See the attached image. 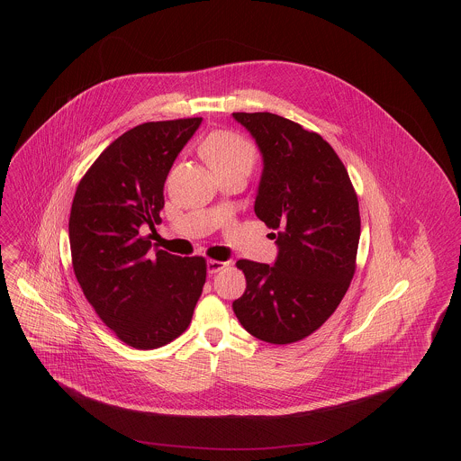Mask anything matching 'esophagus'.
<instances>
[{
    "label": "esophagus",
    "mask_w": 461,
    "mask_h": 461,
    "mask_svg": "<svg viewBox=\"0 0 461 461\" xmlns=\"http://www.w3.org/2000/svg\"><path fill=\"white\" fill-rule=\"evenodd\" d=\"M207 273L209 275H214V273H218L220 269H223L225 266H227V263H221V261H207Z\"/></svg>",
    "instance_id": "1"
}]
</instances>
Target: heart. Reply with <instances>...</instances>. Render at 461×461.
I'll return each mask as SVG.
<instances>
[{
    "label": "heart",
    "instance_id": "heart-1",
    "mask_svg": "<svg viewBox=\"0 0 461 461\" xmlns=\"http://www.w3.org/2000/svg\"><path fill=\"white\" fill-rule=\"evenodd\" d=\"M200 154L216 174L229 170H245L250 174L258 159L256 149L249 140L229 131L209 134L200 145Z\"/></svg>",
    "mask_w": 461,
    "mask_h": 461
}]
</instances>
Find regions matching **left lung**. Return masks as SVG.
Wrapping results in <instances>:
<instances>
[{"mask_svg": "<svg viewBox=\"0 0 461 461\" xmlns=\"http://www.w3.org/2000/svg\"><path fill=\"white\" fill-rule=\"evenodd\" d=\"M256 140L263 174L254 211L273 229V266L241 259L247 289L232 302L243 329L271 344L302 340L335 312L355 273L358 200L318 132L275 113H232Z\"/></svg>", "mask_w": 461, "mask_h": 461, "instance_id": "1", "label": "left lung"}]
</instances>
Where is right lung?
<instances>
[{"label": "right lung", "instance_id": "right-lung-1", "mask_svg": "<svg viewBox=\"0 0 461 461\" xmlns=\"http://www.w3.org/2000/svg\"><path fill=\"white\" fill-rule=\"evenodd\" d=\"M202 119L145 122L88 168L70 207L72 267L85 298L121 340L154 349L188 329L205 282L203 258L154 249L167 176Z\"/></svg>", "mask_w": 461, "mask_h": 461}]
</instances>
